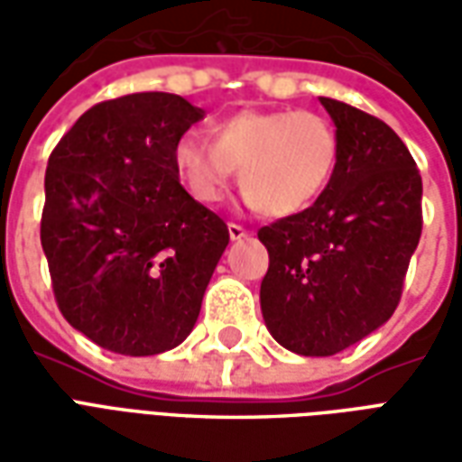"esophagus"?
<instances>
[{
  "label": "esophagus",
  "mask_w": 462,
  "mask_h": 462,
  "mask_svg": "<svg viewBox=\"0 0 462 462\" xmlns=\"http://www.w3.org/2000/svg\"><path fill=\"white\" fill-rule=\"evenodd\" d=\"M227 232H230V240H242V237H247V235H250V232L245 230L242 225H235V222L227 225Z\"/></svg>",
  "instance_id": "34e87169"
}]
</instances>
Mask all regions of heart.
<instances>
[{
  "mask_svg": "<svg viewBox=\"0 0 462 462\" xmlns=\"http://www.w3.org/2000/svg\"><path fill=\"white\" fill-rule=\"evenodd\" d=\"M180 180L202 205H217L240 171L245 200L267 215H297L319 198L337 165V133L311 111H240L175 143Z\"/></svg>",
  "mask_w": 462,
  "mask_h": 462,
  "instance_id": "1",
  "label": "heart"
}]
</instances>
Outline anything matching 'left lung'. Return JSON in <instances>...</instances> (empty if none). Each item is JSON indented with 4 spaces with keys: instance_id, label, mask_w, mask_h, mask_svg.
<instances>
[{
    "instance_id": "obj_1",
    "label": "left lung",
    "mask_w": 462,
    "mask_h": 462,
    "mask_svg": "<svg viewBox=\"0 0 462 462\" xmlns=\"http://www.w3.org/2000/svg\"><path fill=\"white\" fill-rule=\"evenodd\" d=\"M337 125V165L307 210L257 232L270 252L264 324L301 356H334L396 311L423 227L416 161L386 123L319 98Z\"/></svg>"
}]
</instances>
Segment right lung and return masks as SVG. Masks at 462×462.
<instances>
[{
    "label": "right lung",
    "mask_w": 462,
    "mask_h": 462,
    "mask_svg": "<svg viewBox=\"0 0 462 462\" xmlns=\"http://www.w3.org/2000/svg\"><path fill=\"white\" fill-rule=\"evenodd\" d=\"M202 118L182 96H121L88 108L49 158L42 247L56 304L114 354L152 356L188 339L230 242L172 161Z\"/></svg>",
    "instance_id": "add662e5"
}]
</instances>
